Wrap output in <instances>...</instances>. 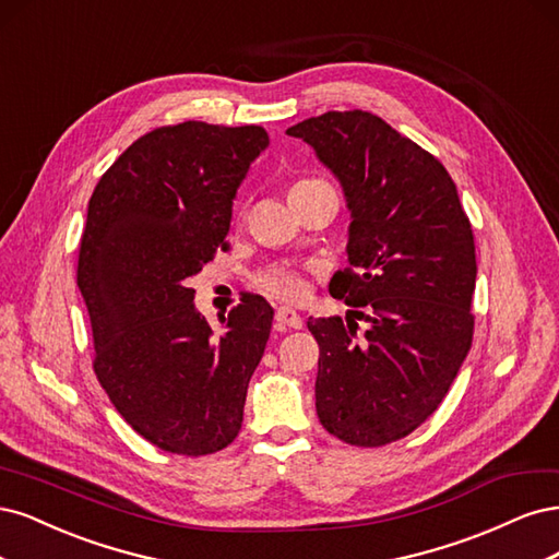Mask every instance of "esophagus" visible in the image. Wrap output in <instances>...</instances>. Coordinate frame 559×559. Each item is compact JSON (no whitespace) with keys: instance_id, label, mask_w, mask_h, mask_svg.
<instances>
[{"instance_id":"esophagus-1","label":"esophagus","mask_w":559,"mask_h":559,"mask_svg":"<svg viewBox=\"0 0 559 559\" xmlns=\"http://www.w3.org/2000/svg\"><path fill=\"white\" fill-rule=\"evenodd\" d=\"M274 320H276L278 330H301L304 328L301 316L293 309H287V306H281V309H276Z\"/></svg>"}]
</instances>
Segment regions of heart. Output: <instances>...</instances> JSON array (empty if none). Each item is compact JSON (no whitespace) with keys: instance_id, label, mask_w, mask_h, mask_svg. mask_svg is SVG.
Returning a JSON list of instances; mask_svg holds the SVG:
<instances>
[{"instance_id":"obj_1","label":"heart","mask_w":559,"mask_h":559,"mask_svg":"<svg viewBox=\"0 0 559 559\" xmlns=\"http://www.w3.org/2000/svg\"><path fill=\"white\" fill-rule=\"evenodd\" d=\"M320 188H332V186L325 181V178L304 176L295 181L290 197L295 200V197H299V194L313 192ZM241 218H246V213H241ZM253 287L272 299L297 304V301L306 299V295H309V278H306V272L299 266L272 264L253 276Z\"/></svg>"}]
</instances>
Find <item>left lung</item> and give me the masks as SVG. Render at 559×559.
Returning a JSON list of instances; mask_svg holds the SVG:
<instances>
[{
    "mask_svg": "<svg viewBox=\"0 0 559 559\" xmlns=\"http://www.w3.org/2000/svg\"><path fill=\"white\" fill-rule=\"evenodd\" d=\"M287 134L311 143L353 211L350 266L330 283L353 311L309 318L318 418L344 443L388 445L441 406L472 348L469 215L441 162L369 111H328Z\"/></svg>",
    "mask_w": 559,
    "mask_h": 559,
    "instance_id": "1",
    "label": "left lung"
}]
</instances>
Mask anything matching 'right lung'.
Masks as SVG:
<instances>
[{
    "label": "right lung",
    "instance_id": "right-lung-1",
    "mask_svg": "<svg viewBox=\"0 0 559 559\" xmlns=\"http://www.w3.org/2000/svg\"><path fill=\"white\" fill-rule=\"evenodd\" d=\"M266 143L260 124H162L90 197L76 283L93 369L124 423L167 453H218L241 431L274 309L246 293L213 334L188 278L229 248L231 200Z\"/></svg>",
    "mask_w": 559,
    "mask_h": 559
}]
</instances>
